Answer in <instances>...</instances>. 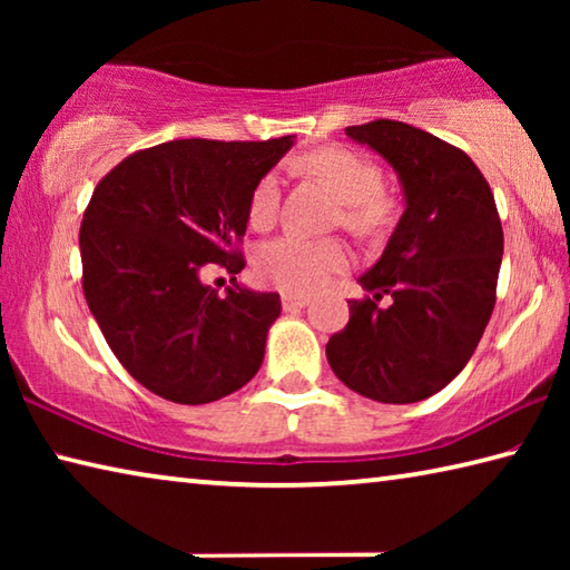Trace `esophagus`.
Segmentation results:
<instances>
[{"label": "esophagus", "mask_w": 570, "mask_h": 570, "mask_svg": "<svg viewBox=\"0 0 570 570\" xmlns=\"http://www.w3.org/2000/svg\"><path fill=\"white\" fill-rule=\"evenodd\" d=\"M282 304H284V308H302V306L308 304V296H306V294L284 292V294H282Z\"/></svg>", "instance_id": "1"}]
</instances>
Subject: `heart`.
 I'll list each match as a JSON object with an SVG mask.
<instances>
[{"instance_id": "b5f03b06", "label": "heart", "mask_w": 570, "mask_h": 570, "mask_svg": "<svg viewBox=\"0 0 570 570\" xmlns=\"http://www.w3.org/2000/svg\"><path fill=\"white\" fill-rule=\"evenodd\" d=\"M304 166L320 176L342 200V224L354 234H380L392 224L397 204L382 188V168L372 158L344 146H326L306 153ZM282 204V178L276 170L256 180L248 198L250 226L264 230L276 220ZM350 264V248L336 238H308L284 234L268 240L256 254L262 282L294 294L322 286L334 272Z\"/></svg>"}]
</instances>
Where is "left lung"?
<instances>
[{
	"label": "left lung",
	"mask_w": 570,
	"mask_h": 570,
	"mask_svg": "<svg viewBox=\"0 0 570 570\" xmlns=\"http://www.w3.org/2000/svg\"><path fill=\"white\" fill-rule=\"evenodd\" d=\"M346 135L400 173L407 208L332 334L326 360L346 387L384 404L428 400L470 362L495 306L503 226L465 150L397 120ZM387 297L391 304L379 302Z\"/></svg>",
	"instance_id": "8db88e82"
}]
</instances>
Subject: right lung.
Masks as SVG:
<instances>
[{"label": "right lung", "instance_id": "obj_1", "mask_svg": "<svg viewBox=\"0 0 570 570\" xmlns=\"http://www.w3.org/2000/svg\"><path fill=\"white\" fill-rule=\"evenodd\" d=\"M292 135L170 140L135 150L92 190L80 226L82 294L105 342L142 387L178 404L236 392L264 362L278 294L204 284L246 266L240 240L256 180Z\"/></svg>", "mask_w": 570, "mask_h": 570}]
</instances>
